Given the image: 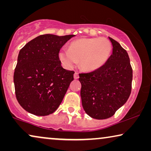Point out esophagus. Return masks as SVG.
<instances>
[{"label":"esophagus","instance_id":"34e87169","mask_svg":"<svg viewBox=\"0 0 151 151\" xmlns=\"http://www.w3.org/2000/svg\"><path fill=\"white\" fill-rule=\"evenodd\" d=\"M73 77H74V79H78V78H79V74H78V73H77V72H76V73H74Z\"/></svg>","mask_w":151,"mask_h":151}]
</instances>
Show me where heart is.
I'll return each instance as SVG.
<instances>
[{
    "mask_svg": "<svg viewBox=\"0 0 151 151\" xmlns=\"http://www.w3.org/2000/svg\"><path fill=\"white\" fill-rule=\"evenodd\" d=\"M112 46L105 38H80L69 43V49L62 48L58 58L68 69L75 67L77 61L83 71H96L104 66L110 58Z\"/></svg>",
    "mask_w": 151,
    "mask_h": 151,
    "instance_id": "obj_1",
    "label": "heart"
}]
</instances>
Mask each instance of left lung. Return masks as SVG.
<instances>
[{"label": "left lung", "instance_id": "left-lung-1", "mask_svg": "<svg viewBox=\"0 0 151 151\" xmlns=\"http://www.w3.org/2000/svg\"><path fill=\"white\" fill-rule=\"evenodd\" d=\"M109 38L113 53L106 63L96 71L79 74L82 106L86 114L97 119L112 117L131 92L133 70L129 55L119 42Z\"/></svg>", "mask_w": 151, "mask_h": 151}]
</instances>
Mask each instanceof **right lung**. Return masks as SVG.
Returning <instances> with one entry per match:
<instances>
[{
    "label": "right lung",
    "mask_w": 151,
    "mask_h": 151,
    "mask_svg": "<svg viewBox=\"0 0 151 151\" xmlns=\"http://www.w3.org/2000/svg\"><path fill=\"white\" fill-rule=\"evenodd\" d=\"M73 36L40 35L20 50L14 82L16 99L27 112L45 116L61 104L74 71L63 69L58 52Z\"/></svg>",
    "instance_id": "1"
}]
</instances>
